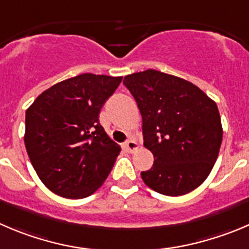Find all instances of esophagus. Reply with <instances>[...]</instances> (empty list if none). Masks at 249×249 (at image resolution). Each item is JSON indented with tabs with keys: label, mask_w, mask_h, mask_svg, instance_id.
I'll use <instances>...</instances> for the list:
<instances>
[{
	"label": "esophagus",
	"mask_w": 249,
	"mask_h": 249,
	"mask_svg": "<svg viewBox=\"0 0 249 249\" xmlns=\"http://www.w3.org/2000/svg\"><path fill=\"white\" fill-rule=\"evenodd\" d=\"M124 148L126 149L129 153H132V152L136 151V149L139 148V144H137V142L135 141V140H127L124 143Z\"/></svg>",
	"instance_id": "obj_1"
}]
</instances>
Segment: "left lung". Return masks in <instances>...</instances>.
I'll return each instance as SVG.
<instances>
[{"label":"left lung","mask_w":249,"mask_h":249,"mask_svg":"<svg viewBox=\"0 0 249 249\" xmlns=\"http://www.w3.org/2000/svg\"><path fill=\"white\" fill-rule=\"evenodd\" d=\"M142 117L143 146L154 163L141 178L165 196H182L208 178L223 141L216 103L192 83L161 71L126 75L123 81Z\"/></svg>","instance_id":"1"}]
</instances>
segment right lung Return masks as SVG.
Here are the masks:
<instances>
[{
    "label": "right lung",
    "instance_id": "obj_1",
    "mask_svg": "<svg viewBox=\"0 0 249 249\" xmlns=\"http://www.w3.org/2000/svg\"><path fill=\"white\" fill-rule=\"evenodd\" d=\"M122 80L81 74L43 91L26 109V152L53 194L85 198L109 175L120 146L106 134L98 117Z\"/></svg>",
    "mask_w": 249,
    "mask_h": 249
}]
</instances>
